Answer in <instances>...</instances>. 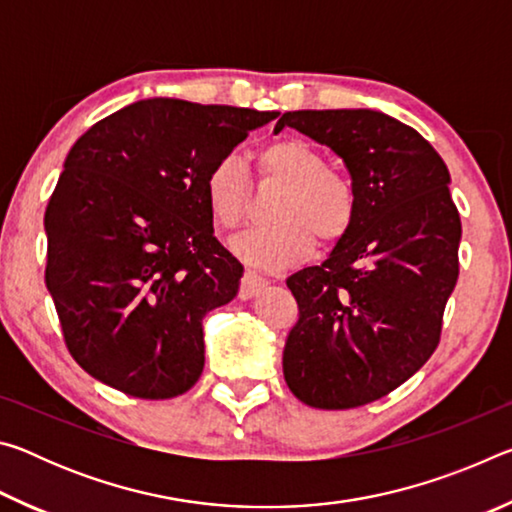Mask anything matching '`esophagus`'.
I'll use <instances>...</instances> for the list:
<instances>
[{
    "label": "esophagus",
    "mask_w": 512,
    "mask_h": 512,
    "mask_svg": "<svg viewBox=\"0 0 512 512\" xmlns=\"http://www.w3.org/2000/svg\"><path fill=\"white\" fill-rule=\"evenodd\" d=\"M266 277L262 273L253 271V268H246L244 273V280H241V289H239V296L248 300V298H255L259 291L266 287Z\"/></svg>",
    "instance_id": "34e87169"
}]
</instances>
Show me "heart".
<instances>
[{"instance_id":"b5f03b06","label":"heart","mask_w":512,"mask_h":512,"mask_svg":"<svg viewBox=\"0 0 512 512\" xmlns=\"http://www.w3.org/2000/svg\"><path fill=\"white\" fill-rule=\"evenodd\" d=\"M264 180L284 185L275 203L277 223L253 228L232 239V250L246 262L287 266L323 244L341 239L357 214V189L345 173L329 169L323 153L300 137H282L257 155ZM205 201L214 223L235 230L246 219L250 183L246 164L223 155L205 176Z\"/></svg>"}]
</instances>
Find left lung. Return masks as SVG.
<instances>
[{"label":"left lung","mask_w":512,"mask_h":512,"mask_svg":"<svg viewBox=\"0 0 512 512\" xmlns=\"http://www.w3.org/2000/svg\"><path fill=\"white\" fill-rule=\"evenodd\" d=\"M296 128L345 162L357 214L320 266L287 280L300 318L284 379L314 409H354L395 391L438 348L458 280L461 216L449 171L415 131L377 110H296Z\"/></svg>","instance_id":"obj_1"}]
</instances>
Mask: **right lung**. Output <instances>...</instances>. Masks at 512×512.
I'll return each mask as SVG.
<instances>
[{
	"label": "right lung",
	"instance_id": "1",
	"mask_svg": "<svg viewBox=\"0 0 512 512\" xmlns=\"http://www.w3.org/2000/svg\"><path fill=\"white\" fill-rule=\"evenodd\" d=\"M275 117L144 99L69 149L45 212V282L88 375L142 400L196 384L203 318L237 296L244 273L214 237L205 176Z\"/></svg>",
	"mask_w": 512,
	"mask_h": 512
}]
</instances>
